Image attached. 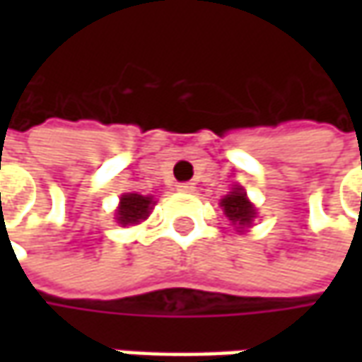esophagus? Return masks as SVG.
Returning <instances> with one entry per match:
<instances>
[{"instance_id": "34e87169", "label": "esophagus", "mask_w": 362, "mask_h": 362, "mask_svg": "<svg viewBox=\"0 0 362 362\" xmlns=\"http://www.w3.org/2000/svg\"><path fill=\"white\" fill-rule=\"evenodd\" d=\"M177 189H179V191H183V193H193V191H195V183H191V181H187V183H179V185H177Z\"/></svg>"}]
</instances>
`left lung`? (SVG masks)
<instances>
[{
  "mask_svg": "<svg viewBox=\"0 0 362 362\" xmlns=\"http://www.w3.org/2000/svg\"><path fill=\"white\" fill-rule=\"evenodd\" d=\"M226 217L231 221V226H235L238 230H245L252 226L254 217H256V207L254 203L247 199L245 191L240 185L231 187V191L219 202Z\"/></svg>",
  "mask_w": 362,
  "mask_h": 362,
  "instance_id": "left-lung-1",
  "label": "left lung"
}]
</instances>
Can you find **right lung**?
Returning <instances> with one entry per match:
<instances>
[{"mask_svg": "<svg viewBox=\"0 0 362 362\" xmlns=\"http://www.w3.org/2000/svg\"><path fill=\"white\" fill-rule=\"evenodd\" d=\"M153 197L139 195V193H124L120 197L119 209H117V221L120 226H136L148 217L153 209Z\"/></svg>", "mask_w": 362, "mask_h": 362, "instance_id": "obj_1", "label": "right lung"}]
</instances>
